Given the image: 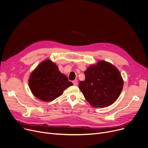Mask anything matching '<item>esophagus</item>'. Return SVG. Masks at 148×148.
Here are the masks:
<instances>
[{"label": "esophagus", "instance_id": "1", "mask_svg": "<svg viewBox=\"0 0 148 148\" xmlns=\"http://www.w3.org/2000/svg\"><path fill=\"white\" fill-rule=\"evenodd\" d=\"M72 83H73V85H75V86L77 85V84H78V83H77V80H75V81H72Z\"/></svg>", "mask_w": 148, "mask_h": 148}]
</instances>
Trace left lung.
Instances as JSON below:
<instances>
[{"label": "left lung", "instance_id": "8db88e82", "mask_svg": "<svg viewBox=\"0 0 148 148\" xmlns=\"http://www.w3.org/2000/svg\"><path fill=\"white\" fill-rule=\"evenodd\" d=\"M85 79L79 88L94 107L103 108L114 103L123 86V80L117 68L105 61L90 66L84 72Z\"/></svg>", "mask_w": 148, "mask_h": 148}]
</instances>
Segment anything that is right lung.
Returning <instances> with one entry per match:
<instances>
[{
	"instance_id": "add662e5",
	"label": "right lung",
	"mask_w": 148,
	"mask_h": 148,
	"mask_svg": "<svg viewBox=\"0 0 148 148\" xmlns=\"http://www.w3.org/2000/svg\"><path fill=\"white\" fill-rule=\"evenodd\" d=\"M73 84L68 81L56 64L50 60L41 63L29 79V86L35 97L44 101H51L60 97Z\"/></svg>"
}]
</instances>
